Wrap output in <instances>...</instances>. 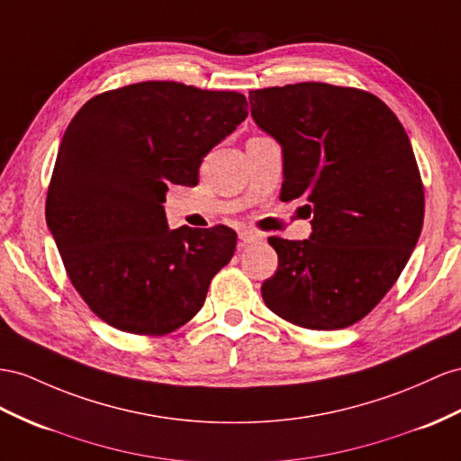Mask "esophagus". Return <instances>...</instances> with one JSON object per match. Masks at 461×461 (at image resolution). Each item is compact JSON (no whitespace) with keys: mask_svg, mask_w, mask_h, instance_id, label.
Segmentation results:
<instances>
[{"mask_svg":"<svg viewBox=\"0 0 461 461\" xmlns=\"http://www.w3.org/2000/svg\"><path fill=\"white\" fill-rule=\"evenodd\" d=\"M261 240H263V235L257 233V231H251V230H241V231H240V241H241L243 245L257 243V241H261Z\"/></svg>","mask_w":461,"mask_h":461,"instance_id":"obj_1","label":"esophagus"}]
</instances>
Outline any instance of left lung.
Returning <instances> with one entry per match:
<instances>
[{
	"mask_svg": "<svg viewBox=\"0 0 461 461\" xmlns=\"http://www.w3.org/2000/svg\"><path fill=\"white\" fill-rule=\"evenodd\" d=\"M257 126L282 146L280 200L303 196L310 240L268 238L278 270L263 282L270 312L335 331L360 321L415 249L424 188L409 136L368 91L303 81L249 93Z\"/></svg>",
	"mask_w": 461,
	"mask_h": 461,
	"instance_id": "8db88e82",
	"label": "left lung"
}]
</instances>
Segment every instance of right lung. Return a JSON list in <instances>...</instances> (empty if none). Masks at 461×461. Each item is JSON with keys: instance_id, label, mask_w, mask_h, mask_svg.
Instances as JSON below:
<instances>
[{"instance_id": "add662e5", "label": "right lung", "mask_w": 461, "mask_h": 461, "mask_svg": "<svg viewBox=\"0 0 461 461\" xmlns=\"http://www.w3.org/2000/svg\"><path fill=\"white\" fill-rule=\"evenodd\" d=\"M235 91L141 81L89 99L66 128L46 223L79 296L124 333L167 335L204 305L238 233L169 230V185L196 186L206 153L247 116Z\"/></svg>"}]
</instances>
